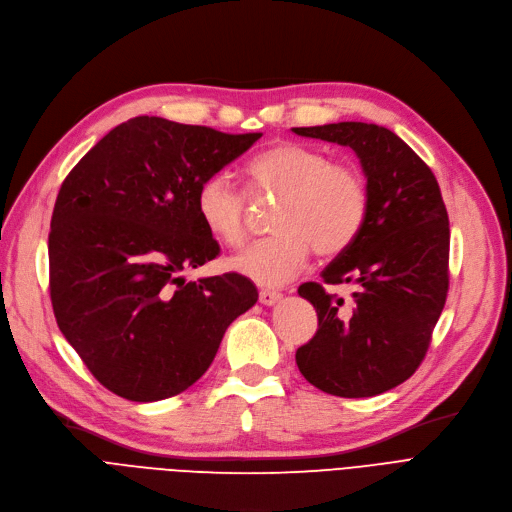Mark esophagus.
Instances as JSON below:
<instances>
[{
  "instance_id": "esophagus-1",
  "label": "esophagus",
  "mask_w": 512,
  "mask_h": 512,
  "mask_svg": "<svg viewBox=\"0 0 512 512\" xmlns=\"http://www.w3.org/2000/svg\"><path fill=\"white\" fill-rule=\"evenodd\" d=\"M281 292H273V290H262L260 294H258V300L264 304V306H273L275 302H279L281 300Z\"/></svg>"
}]
</instances>
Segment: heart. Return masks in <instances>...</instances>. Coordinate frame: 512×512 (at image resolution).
Returning <instances> with one entry per match:
<instances>
[{"mask_svg": "<svg viewBox=\"0 0 512 512\" xmlns=\"http://www.w3.org/2000/svg\"><path fill=\"white\" fill-rule=\"evenodd\" d=\"M254 193L279 197L271 227L275 235L254 241L231 258V269L258 285L277 288L304 271L313 250L334 258L357 241L367 218V187L361 174L332 163L325 151L283 142L248 166ZM195 210L206 231L224 245L245 237V201L231 174L201 182Z\"/></svg>", "mask_w": 512, "mask_h": 512, "instance_id": "1", "label": "heart"}]
</instances>
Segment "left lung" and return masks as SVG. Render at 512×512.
<instances>
[{
    "mask_svg": "<svg viewBox=\"0 0 512 512\" xmlns=\"http://www.w3.org/2000/svg\"><path fill=\"white\" fill-rule=\"evenodd\" d=\"M298 136L351 147L367 178V218L349 250L321 273L353 283L344 306L321 283H302L319 319L296 351L300 374L336 397H374L422 363L449 288V220L431 168L391 130L363 121L292 128Z\"/></svg>",
    "mask_w": 512,
    "mask_h": 512,
    "instance_id": "left-lung-1",
    "label": "left lung"
}]
</instances>
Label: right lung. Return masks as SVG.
<instances>
[{
	"label": "right lung",
	"mask_w": 512,
	"mask_h": 512,
	"mask_svg": "<svg viewBox=\"0 0 512 512\" xmlns=\"http://www.w3.org/2000/svg\"><path fill=\"white\" fill-rule=\"evenodd\" d=\"M140 115L79 159L50 222V298L60 332L111 393L159 401L212 365L256 285L180 273L218 256L197 189L260 138Z\"/></svg>",
	"instance_id": "1"
}]
</instances>
